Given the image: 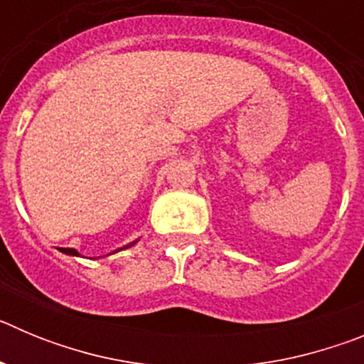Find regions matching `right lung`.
<instances>
[{
  "mask_svg": "<svg viewBox=\"0 0 364 364\" xmlns=\"http://www.w3.org/2000/svg\"><path fill=\"white\" fill-rule=\"evenodd\" d=\"M60 252L67 253V255H78V252H76V250H73V247H60Z\"/></svg>",
  "mask_w": 364,
  "mask_h": 364,
  "instance_id": "1",
  "label": "right lung"
}]
</instances>
